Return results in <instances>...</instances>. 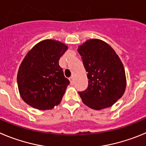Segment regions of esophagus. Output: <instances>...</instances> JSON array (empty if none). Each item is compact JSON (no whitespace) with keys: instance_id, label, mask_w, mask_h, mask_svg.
I'll return each instance as SVG.
<instances>
[{"instance_id":"34e87169","label":"esophagus","mask_w":146,"mask_h":146,"mask_svg":"<svg viewBox=\"0 0 146 146\" xmlns=\"http://www.w3.org/2000/svg\"><path fill=\"white\" fill-rule=\"evenodd\" d=\"M70 82H71V84H73V76H71V77L70 78Z\"/></svg>"}]
</instances>
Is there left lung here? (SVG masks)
I'll list each match as a JSON object with an SVG mask.
<instances>
[{
	"instance_id": "8db88e82",
	"label": "left lung",
	"mask_w": 146,
	"mask_h": 146,
	"mask_svg": "<svg viewBox=\"0 0 146 146\" xmlns=\"http://www.w3.org/2000/svg\"><path fill=\"white\" fill-rule=\"evenodd\" d=\"M87 72L88 86L78 92L82 102L94 110L113 105L124 94L125 70L115 51L106 42L91 39L78 47Z\"/></svg>"
}]
</instances>
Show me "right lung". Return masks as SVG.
Instances as JSON below:
<instances>
[{
  "label": "right lung",
  "mask_w": 146,
  "mask_h": 146,
  "mask_svg": "<svg viewBox=\"0 0 146 146\" xmlns=\"http://www.w3.org/2000/svg\"><path fill=\"white\" fill-rule=\"evenodd\" d=\"M67 46L45 40L35 46L22 61L17 74L21 98L38 110H49L61 102L70 81L59 65Z\"/></svg>",
  "instance_id": "obj_1"
}]
</instances>
